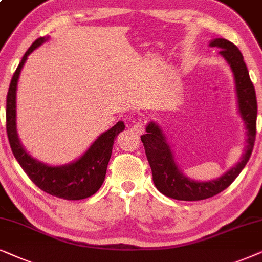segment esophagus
Wrapping results in <instances>:
<instances>
[{
    "label": "esophagus",
    "instance_id": "1",
    "mask_svg": "<svg viewBox=\"0 0 262 262\" xmlns=\"http://www.w3.org/2000/svg\"><path fill=\"white\" fill-rule=\"evenodd\" d=\"M130 129L133 130V133H135V134H142L145 132V123H144V122H141V121L134 122V123L132 124Z\"/></svg>",
    "mask_w": 262,
    "mask_h": 262
}]
</instances>
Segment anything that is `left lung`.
Listing matches in <instances>:
<instances>
[{
    "label": "left lung",
    "instance_id": "8db88e82",
    "mask_svg": "<svg viewBox=\"0 0 262 262\" xmlns=\"http://www.w3.org/2000/svg\"><path fill=\"white\" fill-rule=\"evenodd\" d=\"M210 45L221 48L219 52L229 62L232 69L239 113L247 128L248 145H247L242 160L221 179L210 181V182H195L193 180L187 179L177 169L171 149L166 144L165 137L163 135L160 128L155 123H149L146 128V134L141 135V141L144 144L146 157L151 166L153 182L160 193L176 200H204L226 189L248 163L253 152L254 142H255L257 103L255 89L249 78L248 68L243 61V56L235 44L223 38L212 40Z\"/></svg>",
    "mask_w": 262,
    "mask_h": 262
}]
</instances>
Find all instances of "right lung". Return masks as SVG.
Instances as JSON below:
<instances>
[{
  "mask_svg": "<svg viewBox=\"0 0 262 262\" xmlns=\"http://www.w3.org/2000/svg\"><path fill=\"white\" fill-rule=\"evenodd\" d=\"M38 38L25 52L10 81L6 102V129L10 148L17 163L29 179L45 193L66 200H81L97 193L104 182L106 167L113 152L114 140L124 129L123 122H117L93 142L85 155L75 163L64 166H48L31 158L23 148L15 129V91L20 72L27 56L43 43Z\"/></svg>",
  "mask_w": 262,
  "mask_h": 262,
  "instance_id": "add662e5",
  "label": "right lung"
}]
</instances>
